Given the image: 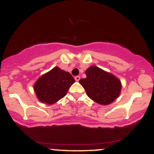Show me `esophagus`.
<instances>
[{
	"label": "esophagus",
	"instance_id": "obj_1",
	"mask_svg": "<svg viewBox=\"0 0 154 154\" xmlns=\"http://www.w3.org/2000/svg\"><path fill=\"white\" fill-rule=\"evenodd\" d=\"M75 79L77 82H78L79 79H80V77H79V76H76V77H75Z\"/></svg>",
	"mask_w": 154,
	"mask_h": 154
}]
</instances>
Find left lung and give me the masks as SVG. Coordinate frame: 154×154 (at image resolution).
<instances>
[{
	"instance_id": "8db88e82",
	"label": "left lung",
	"mask_w": 154,
	"mask_h": 154,
	"mask_svg": "<svg viewBox=\"0 0 154 154\" xmlns=\"http://www.w3.org/2000/svg\"><path fill=\"white\" fill-rule=\"evenodd\" d=\"M87 77L79 83L85 90L88 96L96 103L108 105L114 102L121 91L120 81L110 73L92 66L85 72Z\"/></svg>"
}]
</instances>
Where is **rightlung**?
Instances as JSON below:
<instances>
[{"label":"right lung","instance_id":"1","mask_svg":"<svg viewBox=\"0 0 154 154\" xmlns=\"http://www.w3.org/2000/svg\"><path fill=\"white\" fill-rule=\"evenodd\" d=\"M75 82L71 74L59 67H54L38 79L34 89L39 100L53 104L66 95L69 88Z\"/></svg>","mask_w":154,"mask_h":154}]
</instances>
